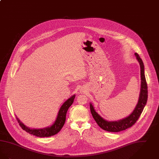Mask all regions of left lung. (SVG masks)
Returning <instances> with one entry per match:
<instances>
[{"label":"left lung","instance_id":"obj_1","mask_svg":"<svg viewBox=\"0 0 159 159\" xmlns=\"http://www.w3.org/2000/svg\"><path fill=\"white\" fill-rule=\"evenodd\" d=\"M140 66V75H141V89L140 95L137 104L136 105L133 111L127 116V117L119 120L118 121H107L103 118L95 109L93 104L90 103V112L94 120L98 125L103 130L109 132H120L125 130L127 128L133 126L137 122L144 108L146 105L148 98V90L146 77L144 74V66L139 55L135 52L134 54Z\"/></svg>","mask_w":159,"mask_h":159}]
</instances>
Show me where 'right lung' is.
I'll return each mask as SVG.
<instances>
[{"mask_svg": "<svg viewBox=\"0 0 159 159\" xmlns=\"http://www.w3.org/2000/svg\"><path fill=\"white\" fill-rule=\"evenodd\" d=\"M76 95H73L69 98L67 100L64 102L63 104L60 108L56 121L52 124L49 127H45L43 128H31L30 127H26L24 124H23L19 120V118L16 117V120L18 122L21 128L25 130L26 132L28 133L33 135H35L39 137H51L58 133L61 129L63 127L64 124L66 121V116L67 112L70 106L74 102Z\"/></svg>", "mask_w": 159, "mask_h": 159, "instance_id": "obj_1", "label": "right lung"}]
</instances>
